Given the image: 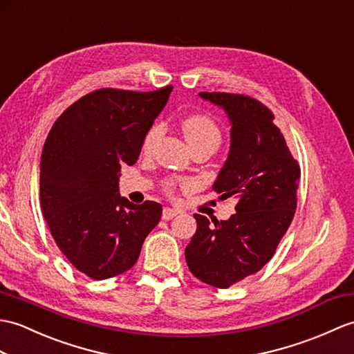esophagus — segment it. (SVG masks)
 Masks as SVG:
<instances>
[{
	"mask_svg": "<svg viewBox=\"0 0 354 354\" xmlns=\"http://www.w3.org/2000/svg\"><path fill=\"white\" fill-rule=\"evenodd\" d=\"M178 214V211L174 208H164L162 209V220H171L175 216Z\"/></svg>",
	"mask_w": 354,
	"mask_h": 354,
	"instance_id": "34e87169",
	"label": "esophagus"
}]
</instances>
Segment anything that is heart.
I'll return each mask as SVG.
<instances>
[{"instance_id":"1","label":"heart","mask_w":354,"mask_h":354,"mask_svg":"<svg viewBox=\"0 0 354 354\" xmlns=\"http://www.w3.org/2000/svg\"><path fill=\"white\" fill-rule=\"evenodd\" d=\"M180 128H183L184 137L190 147L207 145L217 149L221 142L220 129L209 118L202 116V114H193L180 122ZM162 134V125L161 123H155L143 140V151L147 152L152 149V146L157 143V140Z\"/></svg>"}]
</instances>
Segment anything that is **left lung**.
Segmentation results:
<instances>
[{
  "mask_svg": "<svg viewBox=\"0 0 354 354\" xmlns=\"http://www.w3.org/2000/svg\"><path fill=\"white\" fill-rule=\"evenodd\" d=\"M231 122V147L212 188L236 199L235 214L209 220L194 214L196 234L185 248L187 266L199 281L229 288L273 258L297 208L299 162L273 113L244 95L201 92Z\"/></svg>",
  "mask_w": 354,
  "mask_h": 354,
  "instance_id": "1",
  "label": "left lung"
}]
</instances>
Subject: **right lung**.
Returning a JSON list of instances; mask_svg holds the SVG:
<instances>
[{"instance_id": "add662e5", "label": "right lung", "mask_w": 354, "mask_h": 354, "mask_svg": "<svg viewBox=\"0 0 354 354\" xmlns=\"http://www.w3.org/2000/svg\"><path fill=\"white\" fill-rule=\"evenodd\" d=\"M101 88L55 120L40 158V205L71 264L102 281L133 267L161 205L131 203L119 194L120 167L133 166L171 92Z\"/></svg>"}]
</instances>
